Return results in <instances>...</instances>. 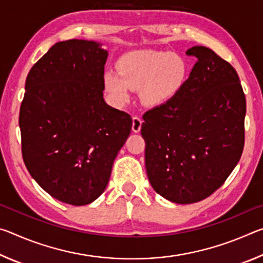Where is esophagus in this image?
<instances>
[{"label":"esophagus","mask_w":263,"mask_h":263,"mask_svg":"<svg viewBox=\"0 0 263 263\" xmlns=\"http://www.w3.org/2000/svg\"><path fill=\"white\" fill-rule=\"evenodd\" d=\"M141 125H142V121L140 117H138V116H136V117L132 118V131L133 132H140L141 130Z\"/></svg>","instance_id":"obj_1"}]
</instances>
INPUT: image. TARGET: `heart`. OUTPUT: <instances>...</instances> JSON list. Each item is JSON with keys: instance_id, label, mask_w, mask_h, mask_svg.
<instances>
[{"instance_id": "heart-1", "label": "heart", "mask_w": 263, "mask_h": 263, "mask_svg": "<svg viewBox=\"0 0 263 263\" xmlns=\"http://www.w3.org/2000/svg\"><path fill=\"white\" fill-rule=\"evenodd\" d=\"M117 70H105L104 89L116 104H125L131 89L139 88L141 102L158 106L179 94L189 77L184 57L167 51L139 50L128 52L118 60Z\"/></svg>"}]
</instances>
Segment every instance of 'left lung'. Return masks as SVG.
Listing matches in <instances>:
<instances>
[{"instance_id": "8db88e82", "label": "left lung", "mask_w": 263, "mask_h": 263, "mask_svg": "<svg viewBox=\"0 0 263 263\" xmlns=\"http://www.w3.org/2000/svg\"><path fill=\"white\" fill-rule=\"evenodd\" d=\"M174 99L144 115L145 166L167 201H202L222 185L241 157L246 99L235 69L205 46Z\"/></svg>"}]
</instances>
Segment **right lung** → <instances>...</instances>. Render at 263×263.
<instances>
[{
  "instance_id": "1",
  "label": "right lung",
  "mask_w": 263,
  "mask_h": 263,
  "mask_svg": "<svg viewBox=\"0 0 263 263\" xmlns=\"http://www.w3.org/2000/svg\"><path fill=\"white\" fill-rule=\"evenodd\" d=\"M108 55L99 42H59L25 81L20 110L24 163L47 194L70 205L100 197L131 133V116L103 99Z\"/></svg>"
}]
</instances>
